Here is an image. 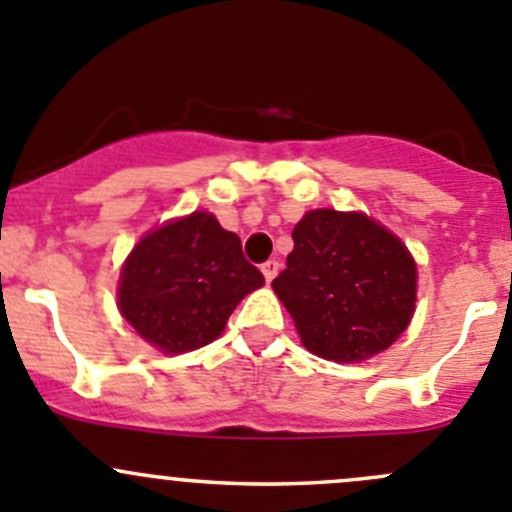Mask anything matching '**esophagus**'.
<instances>
[{
  "label": "esophagus",
  "instance_id": "1",
  "mask_svg": "<svg viewBox=\"0 0 512 512\" xmlns=\"http://www.w3.org/2000/svg\"><path fill=\"white\" fill-rule=\"evenodd\" d=\"M277 272H280V262H277V260H267L265 265H262V275H265L267 282L275 280Z\"/></svg>",
  "mask_w": 512,
  "mask_h": 512
}]
</instances>
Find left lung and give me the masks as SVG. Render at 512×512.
<instances>
[{"instance_id": "1", "label": "left lung", "mask_w": 512, "mask_h": 512, "mask_svg": "<svg viewBox=\"0 0 512 512\" xmlns=\"http://www.w3.org/2000/svg\"><path fill=\"white\" fill-rule=\"evenodd\" d=\"M287 270L272 290L302 345L335 362H357L393 345L415 310L408 247L360 212H307L292 230Z\"/></svg>"}]
</instances>
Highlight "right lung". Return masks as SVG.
I'll return each instance as SVG.
<instances>
[{
  "label": "right lung",
  "instance_id": "right-lung-1",
  "mask_svg": "<svg viewBox=\"0 0 512 512\" xmlns=\"http://www.w3.org/2000/svg\"><path fill=\"white\" fill-rule=\"evenodd\" d=\"M265 285L235 232L207 212L142 237L122 267L119 312L162 352H187L225 330L240 300Z\"/></svg>",
  "mask_w": 512,
  "mask_h": 512
}]
</instances>
